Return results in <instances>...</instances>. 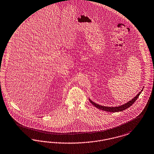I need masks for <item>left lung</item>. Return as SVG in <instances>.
<instances>
[{
	"label": "left lung",
	"mask_w": 154,
	"mask_h": 154,
	"mask_svg": "<svg viewBox=\"0 0 154 154\" xmlns=\"http://www.w3.org/2000/svg\"><path fill=\"white\" fill-rule=\"evenodd\" d=\"M142 91H143V90H142ZM140 93H141V92L139 93L134 99H132L131 101H129L128 103H125V104L119 106H116V107H110V106L109 107V106H103V105H100L97 104L96 103H94L90 99H89V101L92 103L93 105H94V106H96L99 109L106 111V112H116L124 111V110L127 109L128 108H129V106H131L135 102L136 100L139 97Z\"/></svg>",
	"instance_id": "left-lung-1"
}]
</instances>
